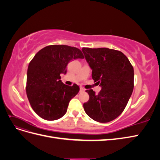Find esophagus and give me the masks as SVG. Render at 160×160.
Here are the masks:
<instances>
[{"instance_id":"1","label":"esophagus","mask_w":160,"mask_h":160,"mask_svg":"<svg viewBox=\"0 0 160 160\" xmlns=\"http://www.w3.org/2000/svg\"><path fill=\"white\" fill-rule=\"evenodd\" d=\"M80 93H83V92H84L85 91V89L84 88H81H81H80Z\"/></svg>"}]
</instances>
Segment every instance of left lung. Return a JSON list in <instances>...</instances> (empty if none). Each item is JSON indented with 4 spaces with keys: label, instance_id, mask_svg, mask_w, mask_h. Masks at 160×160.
I'll return each mask as SVG.
<instances>
[{
    "label": "left lung",
    "instance_id": "1",
    "mask_svg": "<svg viewBox=\"0 0 160 160\" xmlns=\"http://www.w3.org/2000/svg\"><path fill=\"white\" fill-rule=\"evenodd\" d=\"M82 51L92 69V78L101 87L98 95L93 89L86 90L89 99L83 104L84 110L96 122H109L123 112L132 94L133 67L119 51L83 47Z\"/></svg>",
    "mask_w": 160,
    "mask_h": 160
}]
</instances>
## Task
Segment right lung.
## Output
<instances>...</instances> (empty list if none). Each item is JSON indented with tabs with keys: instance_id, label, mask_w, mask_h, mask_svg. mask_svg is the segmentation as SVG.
Instances as JSON below:
<instances>
[{
	"instance_id": "add662e5",
	"label": "right lung",
	"mask_w": 160,
	"mask_h": 160,
	"mask_svg": "<svg viewBox=\"0 0 160 160\" xmlns=\"http://www.w3.org/2000/svg\"><path fill=\"white\" fill-rule=\"evenodd\" d=\"M83 58L80 49L62 45L47 46L33 57L28 67L26 91L31 108L39 117L52 121L66 113L79 87L65 85L60 75L66 74L71 60Z\"/></svg>"
}]
</instances>
